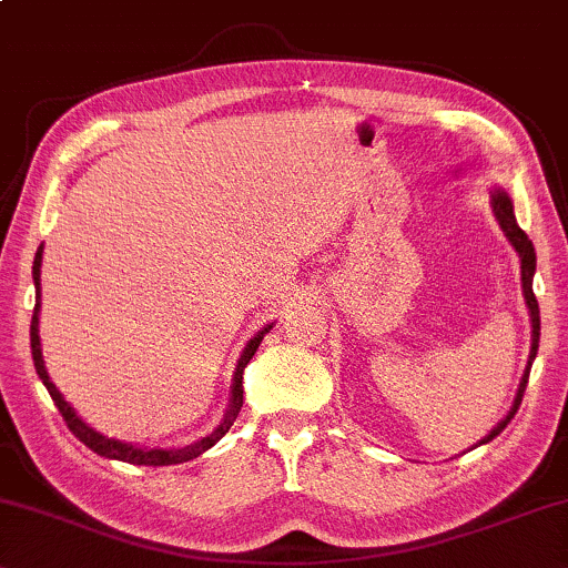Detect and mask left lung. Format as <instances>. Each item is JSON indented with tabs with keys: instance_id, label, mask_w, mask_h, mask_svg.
<instances>
[{
	"instance_id": "1",
	"label": "left lung",
	"mask_w": 568,
	"mask_h": 568,
	"mask_svg": "<svg viewBox=\"0 0 568 568\" xmlns=\"http://www.w3.org/2000/svg\"><path fill=\"white\" fill-rule=\"evenodd\" d=\"M494 213L498 217V223H501V229L509 241L517 248L519 256H521V288H525V298H527V306H530V316H532V351H530V361H527V368H525V376H521L519 382V389H517V397H514V405L506 418L498 423V426L490 430V434L483 438V444H488L490 438H496L501 430L509 426V420L514 418V413L519 410L521 405V397H525V387H527V379H530V366L535 361V353H538V343H540V308H538V298H535L532 293V275H535V246L532 241L527 239V233L519 229L517 225V217H514V207L509 202V196L504 192H496L494 194Z\"/></svg>"
}]
</instances>
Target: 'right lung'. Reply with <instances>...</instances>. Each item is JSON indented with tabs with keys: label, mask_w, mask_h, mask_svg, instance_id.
Masks as SVG:
<instances>
[{
	"label": "right lung",
	"mask_w": 568,
	"mask_h": 568,
	"mask_svg": "<svg viewBox=\"0 0 568 568\" xmlns=\"http://www.w3.org/2000/svg\"><path fill=\"white\" fill-rule=\"evenodd\" d=\"M43 248V246H41ZM41 248L36 252V262H33V280H36V288L41 283H38V277H41ZM270 327H264L260 335H256L252 343L246 345L244 355H241L239 361V368H236V376H233V399H231V410L229 415H225L221 428H215L213 434L200 438V442L189 444V447H181V449H138L132 447V444H121V442H113V438H105L98 434V430H93L90 426H85L78 415H74V410L70 405L64 403V397L59 395V389L54 387V382L49 379L47 368H43V355H41V339H38V304L33 308V320H30V353H33V363H36V372L38 376H41V382L47 384L49 395L51 399H54V405L59 407V413H62V418L67 423V428L72 430L74 436L80 438L85 447H90L95 452V455L101 457H109V459H119V463H130V465H150V467H161V465H179V463H189V459L200 457L202 452H207L210 447H215L221 438L229 434V428L233 426V420H236V415L241 410V405H244V384H241V379H244V368L246 363L252 361V355L256 353V347H260L262 337L267 335Z\"/></svg>",
	"instance_id": "1"
}]
</instances>
